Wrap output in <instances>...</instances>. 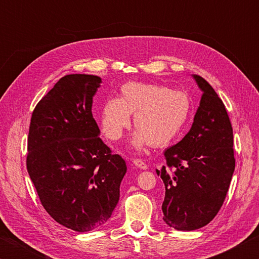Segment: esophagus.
I'll return each mask as SVG.
<instances>
[{"instance_id": "obj_1", "label": "esophagus", "mask_w": 259, "mask_h": 259, "mask_svg": "<svg viewBox=\"0 0 259 259\" xmlns=\"http://www.w3.org/2000/svg\"><path fill=\"white\" fill-rule=\"evenodd\" d=\"M133 162H134V164L137 166V168H139V169H143V170H146L147 169V164L144 161H142V160L135 159Z\"/></svg>"}]
</instances>
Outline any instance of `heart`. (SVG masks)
Returning a JSON list of instances; mask_svg holds the SVG:
<instances>
[{
	"label": "heart",
	"instance_id": "b5f03b06",
	"mask_svg": "<svg viewBox=\"0 0 259 259\" xmlns=\"http://www.w3.org/2000/svg\"><path fill=\"white\" fill-rule=\"evenodd\" d=\"M192 109V100L184 91L155 83L128 82L121 87L120 98L113 97L102 108V129L107 138L117 140L131 124L137 126L131 138L136 151L148 144L166 146L182 133Z\"/></svg>",
	"mask_w": 259,
	"mask_h": 259
}]
</instances>
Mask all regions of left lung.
Segmentation results:
<instances>
[{"instance_id":"obj_1","label":"left lung","mask_w":259,"mask_h":259,"mask_svg":"<svg viewBox=\"0 0 259 259\" xmlns=\"http://www.w3.org/2000/svg\"><path fill=\"white\" fill-rule=\"evenodd\" d=\"M202 91L191 129L181 142L166 148V166L156 170L165 187L162 203L165 224L194 231L212 221L226 198L235 168L233 130L222 99L199 75Z\"/></svg>"}]
</instances>
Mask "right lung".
I'll list each match as a JSON object with an SVG mask.
<instances>
[{
  "instance_id": "add662e5",
  "label": "right lung",
  "mask_w": 259,
  "mask_h": 259,
  "mask_svg": "<svg viewBox=\"0 0 259 259\" xmlns=\"http://www.w3.org/2000/svg\"><path fill=\"white\" fill-rule=\"evenodd\" d=\"M102 78L69 74L35 107L27 171L47 212L76 232L98 229L112 216L126 172L124 160L100 139L93 98Z\"/></svg>"
}]
</instances>
